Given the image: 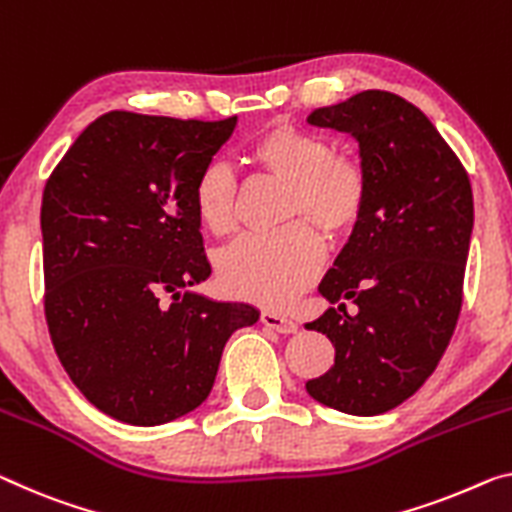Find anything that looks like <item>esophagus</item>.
<instances>
[{
  "label": "esophagus",
  "mask_w": 512,
  "mask_h": 512,
  "mask_svg": "<svg viewBox=\"0 0 512 512\" xmlns=\"http://www.w3.org/2000/svg\"><path fill=\"white\" fill-rule=\"evenodd\" d=\"M261 322L265 327H270L279 334H295L297 332V322L295 320H290L286 316H279V313H274V311H263Z\"/></svg>",
  "instance_id": "esophagus-1"
}]
</instances>
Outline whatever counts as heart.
<instances>
[{
	"label": "heart",
	"instance_id": "b5f03b06",
	"mask_svg": "<svg viewBox=\"0 0 512 512\" xmlns=\"http://www.w3.org/2000/svg\"><path fill=\"white\" fill-rule=\"evenodd\" d=\"M258 176L286 183L279 222L283 229L251 235L217 258V281L226 295L270 306L288 304L311 286L322 267V235L336 245L357 229L366 212L368 180L357 160L334 153V141L318 130L272 123L245 148ZM199 222L229 238L238 229L240 187L224 164H208L192 187Z\"/></svg>",
	"mask_w": 512,
	"mask_h": 512
}]
</instances>
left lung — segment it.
Returning <instances> with one entry per match:
<instances>
[{"mask_svg":"<svg viewBox=\"0 0 512 512\" xmlns=\"http://www.w3.org/2000/svg\"><path fill=\"white\" fill-rule=\"evenodd\" d=\"M309 123L359 141L368 203L320 283L322 297L359 311L332 306L306 325L336 350L306 391L338 412L384 414L419 391L458 325L474 194L435 125L396 93L361 91L313 109Z\"/></svg>","mask_w":512,"mask_h":512,"instance_id":"obj_1","label":"left lung"}]
</instances>
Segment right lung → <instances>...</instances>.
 <instances>
[{
  "label": "right lung",
  "mask_w": 512,
  "mask_h": 512,
  "mask_svg": "<svg viewBox=\"0 0 512 512\" xmlns=\"http://www.w3.org/2000/svg\"><path fill=\"white\" fill-rule=\"evenodd\" d=\"M235 125L107 112L47 178V329L75 387L116 421L196 410L229 336L258 320L254 306L187 290L210 277L194 180Z\"/></svg>",
  "instance_id": "obj_1"
}]
</instances>
